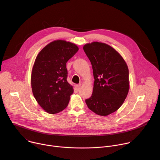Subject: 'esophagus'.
Segmentation results:
<instances>
[{"mask_svg": "<svg viewBox=\"0 0 160 160\" xmlns=\"http://www.w3.org/2000/svg\"><path fill=\"white\" fill-rule=\"evenodd\" d=\"M80 87H81V84L76 85V86H75V89H76V90L77 91H79V89H80Z\"/></svg>", "mask_w": 160, "mask_h": 160, "instance_id": "obj_1", "label": "esophagus"}]
</instances>
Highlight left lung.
<instances>
[{
    "instance_id": "left-lung-1",
    "label": "left lung",
    "mask_w": 160,
    "mask_h": 160,
    "mask_svg": "<svg viewBox=\"0 0 160 160\" xmlns=\"http://www.w3.org/2000/svg\"><path fill=\"white\" fill-rule=\"evenodd\" d=\"M83 49L91 63L94 78L92 96L86 103L94 113L108 116L121 107L128 95V66L121 56L106 44L93 42L85 44Z\"/></svg>"
}]
</instances>
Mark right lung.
<instances>
[{
	"mask_svg": "<svg viewBox=\"0 0 160 160\" xmlns=\"http://www.w3.org/2000/svg\"><path fill=\"white\" fill-rule=\"evenodd\" d=\"M79 50L70 42L57 40L45 46L35 60L31 74L33 95L49 114L64 110L74 90L68 81L66 62Z\"/></svg>",
	"mask_w": 160,
	"mask_h": 160,
	"instance_id": "add662e5",
	"label": "right lung"
}]
</instances>
